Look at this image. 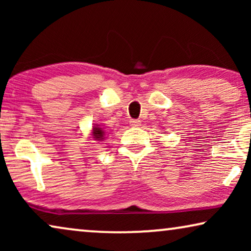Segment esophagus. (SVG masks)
<instances>
[{
	"instance_id": "1",
	"label": "esophagus",
	"mask_w": 251,
	"mask_h": 251,
	"mask_svg": "<svg viewBox=\"0 0 251 251\" xmlns=\"http://www.w3.org/2000/svg\"><path fill=\"white\" fill-rule=\"evenodd\" d=\"M130 126H140V121H139V120H130Z\"/></svg>"
}]
</instances>
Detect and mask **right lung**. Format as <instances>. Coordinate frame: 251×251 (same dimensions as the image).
Returning <instances> with one entry per match:
<instances>
[{
  "label": "right lung",
  "instance_id": "obj_1",
  "mask_svg": "<svg viewBox=\"0 0 251 251\" xmlns=\"http://www.w3.org/2000/svg\"><path fill=\"white\" fill-rule=\"evenodd\" d=\"M104 135H105V131L99 126H96L92 128V136H94L95 140L101 142V140L104 139Z\"/></svg>",
  "mask_w": 251,
  "mask_h": 251
}]
</instances>
